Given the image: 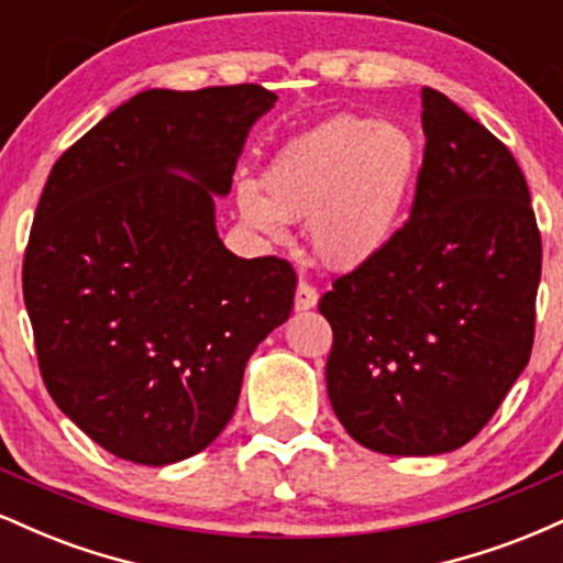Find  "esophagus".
I'll use <instances>...</instances> for the list:
<instances>
[{
	"label": "esophagus",
	"instance_id": "1",
	"mask_svg": "<svg viewBox=\"0 0 563 563\" xmlns=\"http://www.w3.org/2000/svg\"><path fill=\"white\" fill-rule=\"evenodd\" d=\"M318 299H320L318 288L309 286V283L301 280L299 288H296V299H294L296 312H307V309H312L314 303H318Z\"/></svg>",
	"mask_w": 563,
	"mask_h": 563
}]
</instances>
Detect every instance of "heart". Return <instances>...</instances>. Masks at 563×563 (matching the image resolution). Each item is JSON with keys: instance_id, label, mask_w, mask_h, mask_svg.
I'll list each match as a JSON object with an SVG mask.
<instances>
[{"instance_id": "obj_1", "label": "heart", "mask_w": 563, "mask_h": 563, "mask_svg": "<svg viewBox=\"0 0 563 563\" xmlns=\"http://www.w3.org/2000/svg\"><path fill=\"white\" fill-rule=\"evenodd\" d=\"M421 166V145L397 121L333 115L283 147L262 174V190L238 185L243 222L269 241L283 222H309L320 262L354 269L389 249L402 228Z\"/></svg>"}]
</instances>
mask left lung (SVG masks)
I'll return each instance as SVG.
<instances>
[{"label": "left lung", "instance_id": "8db88e82", "mask_svg": "<svg viewBox=\"0 0 563 563\" xmlns=\"http://www.w3.org/2000/svg\"><path fill=\"white\" fill-rule=\"evenodd\" d=\"M410 222L320 299L333 328L328 397L354 442L442 455L471 442L529 363L540 232L519 164L426 87Z\"/></svg>", "mask_w": 563, "mask_h": 563}]
</instances>
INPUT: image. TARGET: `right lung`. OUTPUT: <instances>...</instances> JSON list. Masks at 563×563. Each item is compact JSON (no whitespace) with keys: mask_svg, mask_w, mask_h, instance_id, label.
I'll return each instance as SVG.
<instances>
[{"mask_svg":"<svg viewBox=\"0 0 563 563\" xmlns=\"http://www.w3.org/2000/svg\"><path fill=\"white\" fill-rule=\"evenodd\" d=\"M275 102L260 84L145 89L49 172L23 262L38 367L115 457L169 466L209 448L251 354L290 318V264L241 260L217 232V198Z\"/></svg>","mask_w":563,"mask_h":563,"instance_id":"obj_1","label":"right lung"}]
</instances>
